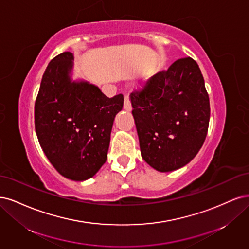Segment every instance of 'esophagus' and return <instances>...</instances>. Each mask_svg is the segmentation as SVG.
<instances>
[{
    "label": "esophagus",
    "instance_id": "34e87169",
    "mask_svg": "<svg viewBox=\"0 0 249 249\" xmlns=\"http://www.w3.org/2000/svg\"><path fill=\"white\" fill-rule=\"evenodd\" d=\"M124 108L126 110H131L132 109V106H131V101H130V96L129 94H126L125 95V98H124Z\"/></svg>",
    "mask_w": 249,
    "mask_h": 249
}]
</instances>
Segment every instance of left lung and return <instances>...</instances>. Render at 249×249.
Segmentation results:
<instances>
[{
  "instance_id": "8db88e82",
  "label": "left lung",
  "mask_w": 249,
  "mask_h": 249,
  "mask_svg": "<svg viewBox=\"0 0 249 249\" xmlns=\"http://www.w3.org/2000/svg\"><path fill=\"white\" fill-rule=\"evenodd\" d=\"M142 157L158 172L195 158L208 132L210 102L197 63L175 61L130 95Z\"/></svg>"
}]
</instances>
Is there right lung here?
Instances as JSON below:
<instances>
[{"instance_id":"1","label":"right lung","mask_w":249,"mask_h":249,"mask_svg":"<svg viewBox=\"0 0 249 249\" xmlns=\"http://www.w3.org/2000/svg\"><path fill=\"white\" fill-rule=\"evenodd\" d=\"M73 54L47 65L35 101V130L50 162L62 176L84 181L107 161L111 127L124 97L108 98L98 87L72 82Z\"/></svg>"}]
</instances>
